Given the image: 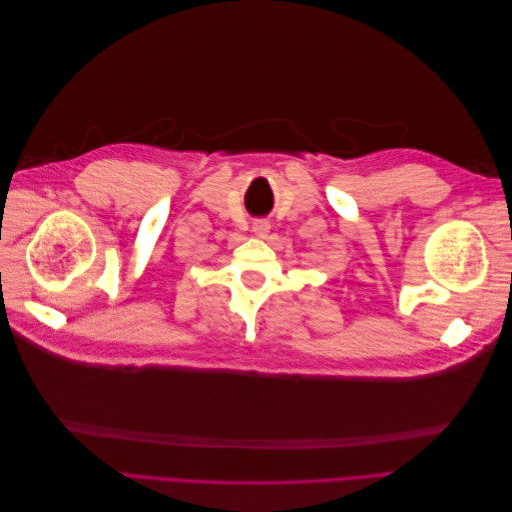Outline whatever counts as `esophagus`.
Segmentation results:
<instances>
[{"label":"esophagus","instance_id":"34e87169","mask_svg":"<svg viewBox=\"0 0 512 512\" xmlns=\"http://www.w3.org/2000/svg\"><path fill=\"white\" fill-rule=\"evenodd\" d=\"M269 222L267 220H256L254 222V226H252V230H254V235L256 237H267V232H269Z\"/></svg>","mask_w":512,"mask_h":512}]
</instances>
